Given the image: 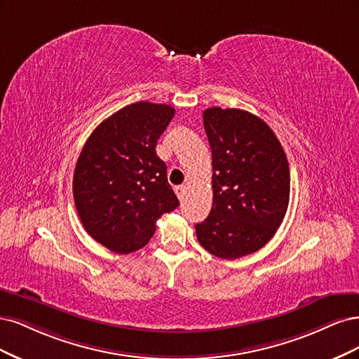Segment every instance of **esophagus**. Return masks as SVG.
Returning a JSON list of instances; mask_svg holds the SVG:
<instances>
[{
  "mask_svg": "<svg viewBox=\"0 0 359 359\" xmlns=\"http://www.w3.org/2000/svg\"><path fill=\"white\" fill-rule=\"evenodd\" d=\"M175 192H176L179 198H183L184 194H187V187H184V184H179V187L175 188Z\"/></svg>",
  "mask_w": 359,
  "mask_h": 359,
  "instance_id": "obj_1",
  "label": "esophagus"
}]
</instances>
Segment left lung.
I'll list each match as a JSON object with an SVG mask.
<instances>
[{"label": "left lung", "mask_w": 359, "mask_h": 359, "mask_svg": "<svg viewBox=\"0 0 359 359\" xmlns=\"http://www.w3.org/2000/svg\"><path fill=\"white\" fill-rule=\"evenodd\" d=\"M212 147L213 204L196 238L212 255L237 259L259 250L280 226L291 176L285 150L270 126L240 109L203 113Z\"/></svg>", "instance_id": "1"}]
</instances>
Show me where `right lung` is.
<instances>
[{"mask_svg": "<svg viewBox=\"0 0 359 359\" xmlns=\"http://www.w3.org/2000/svg\"><path fill=\"white\" fill-rule=\"evenodd\" d=\"M172 116L167 104H130L102 121L80 152L76 210L86 233L114 253L144 248L158 219L179 205L167 165L155 152Z\"/></svg>", "mask_w": 359, "mask_h": 359, "instance_id": "add662e5", "label": "right lung"}]
</instances>
